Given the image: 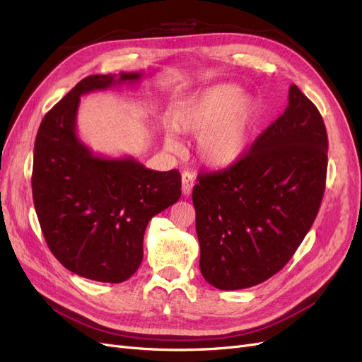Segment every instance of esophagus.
<instances>
[{"label":"esophagus","instance_id":"esophagus-1","mask_svg":"<svg viewBox=\"0 0 362 362\" xmlns=\"http://www.w3.org/2000/svg\"><path fill=\"white\" fill-rule=\"evenodd\" d=\"M181 181H182V193L185 196H189L194 187V175L189 170H185L181 175Z\"/></svg>","mask_w":362,"mask_h":362}]
</instances>
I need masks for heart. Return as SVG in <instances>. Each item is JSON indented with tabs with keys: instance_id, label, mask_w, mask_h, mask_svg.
I'll return each instance as SVG.
<instances>
[{
	"instance_id": "1",
	"label": "heart",
	"mask_w": 362,
	"mask_h": 362,
	"mask_svg": "<svg viewBox=\"0 0 362 362\" xmlns=\"http://www.w3.org/2000/svg\"><path fill=\"white\" fill-rule=\"evenodd\" d=\"M259 117V104L234 83H221L190 95L173 113L180 133L196 136V154L206 166H229L242 158ZM164 145L180 149V140L168 131Z\"/></svg>"
}]
</instances>
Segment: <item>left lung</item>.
<instances>
[{
  "mask_svg": "<svg viewBox=\"0 0 362 362\" xmlns=\"http://www.w3.org/2000/svg\"><path fill=\"white\" fill-rule=\"evenodd\" d=\"M327 169L322 115L296 84L288 105L249 152L193 187L199 267L218 290L267 281L287 264L313 226Z\"/></svg>",
  "mask_w": 362,
  "mask_h": 362,
  "instance_id": "obj_1",
  "label": "left lung"
}]
</instances>
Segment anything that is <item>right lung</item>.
Returning a JSON list of instances; mask_svg holds the SVG:
<instances>
[{
	"label": "right lung",
	"instance_id": "right-lung-1",
	"mask_svg": "<svg viewBox=\"0 0 362 362\" xmlns=\"http://www.w3.org/2000/svg\"><path fill=\"white\" fill-rule=\"evenodd\" d=\"M145 72L86 76L42 119L33 158V201L52 255L72 273L119 284L144 259L149 221L180 199L177 169L158 172L133 157L96 156L76 134L80 98L136 84Z\"/></svg>",
	"mask_w": 362,
	"mask_h": 362
}]
</instances>
